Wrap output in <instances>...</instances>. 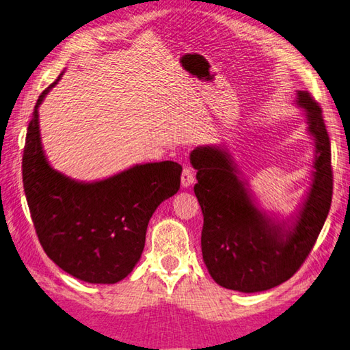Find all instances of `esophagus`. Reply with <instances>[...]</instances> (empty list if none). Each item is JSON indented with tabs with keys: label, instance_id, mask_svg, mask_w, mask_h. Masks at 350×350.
Instances as JSON below:
<instances>
[{
	"label": "esophagus",
	"instance_id": "obj_1",
	"mask_svg": "<svg viewBox=\"0 0 350 350\" xmlns=\"http://www.w3.org/2000/svg\"><path fill=\"white\" fill-rule=\"evenodd\" d=\"M196 182V174H194V171L191 170V168H188V167H185L183 168V171H182V176H180V183H182V187L183 188H189L191 185H193Z\"/></svg>",
	"mask_w": 350,
	"mask_h": 350
}]
</instances>
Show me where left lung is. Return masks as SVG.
Returning a JSON list of instances; mask_svg holds the SVG:
<instances>
[{
  "label": "left lung",
  "instance_id": "left-lung-1",
  "mask_svg": "<svg viewBox=\"0 0 350 350\" xmlns=\"http://www.w3.org/2000/svg\"><path fill=\"white\" fill-rule=\"evenodd\" d=\"M297 106L305 111L308 132L316 141V162L311 189L291 226L273 221L258 209L224 150L198 147L191 152L197 170L194 193L203 212V261L224 288L258 293L288 280L310 255L329 214V135L321 107L310 92H297Z\"/></svg>",
  "mask_w": 350,
  "mask_h": 350
}]
</instances>
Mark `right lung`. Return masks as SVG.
<instances>
[{"label":"right lung","instance_id":"right-lung-1","mask_svg":"<svg viewBox=\"0 0 350 350\" xmlns=\"http://www.w3.org/2000/svg\"><path fill=\"white\" fill-rule=\"evenodd\" d=\"M57 80L39 95L23 154V182L44 252L71 276L115 284L139 261L150 218L180 188L173 161L142 163L109 179L83 183L53 170L44 154L38 109Z\"/></svg>","mask_w":350,"mask_h":350}]
</instances>
